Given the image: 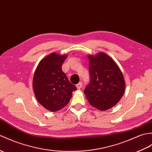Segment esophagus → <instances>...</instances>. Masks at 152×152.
<instances>
[{"label": "esophagus", "mask_w": 152, "mask_h": 152, "mask_svg": "<svg viewBox=\"0 0 152 152\" xmlns=\"http://www.w3.org/2000/svg\"><path fill=\"white\" fill-rule=\"evenodd\" d=\"M82 82H79L76 85V87H77V89H80L81 88H82Z\"/></svg>", "instance_id": "34e87169"}]
</instances>
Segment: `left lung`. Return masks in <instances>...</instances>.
Instances as JSON below:
<instances>
[{
    "mask_svg": "<svg viewBox=\"0 0 152 152\" xmlns=\"http://www.w3.org/2000/svg\"><path fill=\"white\" fill-rule=\"evenodd\" d=\"M90 82L84 90L87 100L100 111L111 108L121 99L125 81L121 69L112 58L104 52L88 56Z\"/></svg>",
    "mask_w": 152,
    "mask_h": 152,
    "instance_id": "left-lung-1",
    "label": "left lung"
}]
</instances>
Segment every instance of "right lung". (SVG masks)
Listing matches in <instances>:
<instances>
[{
    "mask_svg": "<svg viewBox=\"0 0 152 152\" xmlns=\"http://www.w3.org/2000/svg\"><path fill=\"white\" fill-rule=\"evenodd\" d=\"M66 55L52 53L39 63L33 78L35 96L48 111H57L66 106L76 87L61 69Z\"/></svg>",
    "mask_w": 152,
    "mask_h": 152,
    "instance_id": "right-lung-1",
    "label": "right lung"
}]
</instances>
